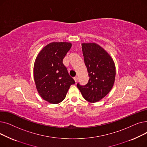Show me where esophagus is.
Returning a JSON list of instances; mask_svg holds the SVG:
<instances>
[{
	"mask_svg": "<svg viewBox=\"0 0 147 147\" xmlns=\"http://www.w3.org/2000/svg\"><path fill=\"white\" fill-rule=\"evenodd\" d=\"M74 81H75L76 82H78V76H76V77H74Z\"/></svg>",
	"mask_w": 147,
	"mask_h": 147,
	"instance_id": "1",
	"label": "esophagus"
}]
</instances>
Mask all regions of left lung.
<instances>
[{
  "instance_id": "left-lung-1",
  "label": "left lung",
  "mask_w": 147,
  "mask_h": 147,
  "mask_svg": "<svg viewBox=\"0 0 147 147\" xmlns=\"http://www.w3.org/2000/svg\"><path fill=\"white\" fill-rule=\"evenodd\" d=\"M82 49L89 79L85 85L78 83L77 86L84 99L96 102L109 94L113 86L114 63L109 54L96 43H82Z\"/></svg>"
}]
</instances>
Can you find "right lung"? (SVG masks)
Returning a JSON list of instances; mask_svg holds the SVG:
<instances>
[{
	"instance_id": "obj_1",
	"label": "right lung",
	"mask_w": 147,
	"mask_h": 147,
	"mask_svg": "<svg viewBox=\"0 0 147 147\" xmlns=\"http://www.w3.org/2000/svg\"><path fill=\"white\" fill-rule=\"evenodd\" d=\"M71 47L68 42H52L38 54L34 65V79L41 97L51 104L63 101L75 81L63 61Z\"/></svg>"
}]
</instances>
